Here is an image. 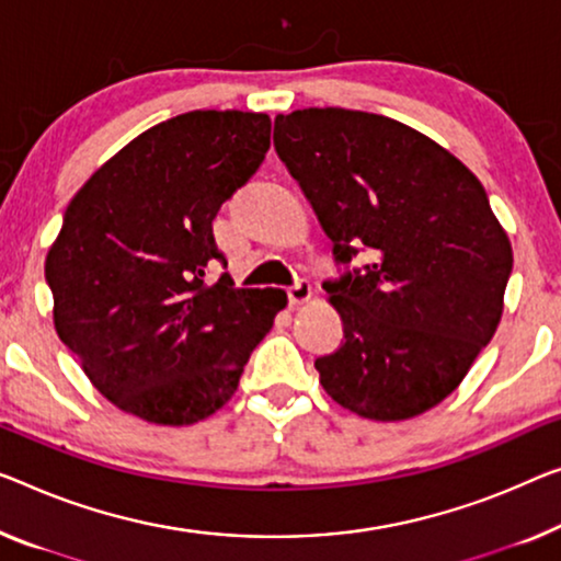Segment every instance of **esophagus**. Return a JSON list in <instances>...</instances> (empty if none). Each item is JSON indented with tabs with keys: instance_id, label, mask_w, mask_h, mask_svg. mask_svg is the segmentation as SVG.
Returning <instances> with one entry per match:
<instances>
[{
	"instance_id": "1",
	"label": "esophagus",
	"mask_w": 561,
	"mask_h": 561,
	"mask_svg": "<svg viewBox=\"0 0 561 561\" xmlns=\"http://www.w3.org/2000/svg\"><path fill=\"white\" fill-rule=\"evenodd\" d=\"M287 297H289V305H305V302H309V299H312V287H309L307 282H297L295 287H289L287 289Z\"/></svg>"
}]
</instances>
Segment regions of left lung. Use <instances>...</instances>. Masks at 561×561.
<instances>
[{
    "label": "left lung",
    "instance_id": "1",
    "mask_svg": "<svg viewBox=\"0 0 561 561\" xmlns=\"http://www.w3.org/2000/svg\"><path fill=\"white\" fill-rule=\"evenodd\" d=\"M274 150L334 259L347 264L360 244L375 256L324 284L345 334L314 360L324 392L382 423L431 411L504 312L514 252L481 181L411 125L345 107L277 115Z\"/></svg>",
    "mask_w": 561,
    "mask_h": 561
}]
</instances>
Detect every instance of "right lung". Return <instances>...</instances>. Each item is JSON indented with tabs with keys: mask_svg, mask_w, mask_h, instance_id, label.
Masks as SVG:
<instances>
[{
	"mask_svg": "<svg viewBox=\"0 0 561 561\" xmlns=\"http://www.w3.org/2000/svg\"><path fill=\"white\" fill-rule=\"evenodd\" d=\"M264 113L191 111L100 165L45 259L53 322L100 396L156 425H191L239 388L284 289H237L211 224L270 150Z\"/></svg>",
	"mask_w": 561,
	"mask_h": 561,
	"instance_id": "1",
	"label": "right lung"
}]
</instances>
